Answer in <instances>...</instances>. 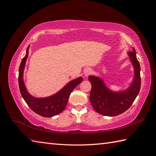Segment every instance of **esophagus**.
Here are the masks:
<instances>
[{"instance_id": "esophagus-1", "label": "esophagus", "mask_w": 156, "mask_h": 156, "mask_svg": "<svg viewBox=\"0 0 156 156\" xmlns=\"http://www.w3.org/2000/svg\"><path fill=\"white\" fill-rule=\"evenodd\" d=\"M91 72H92V70L90 68H86L84 69V75L86 77H88V75L91 73Z\"/></svg>"}]
</instances>
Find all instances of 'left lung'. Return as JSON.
Here are the masks:
<instances>
[{
	"instance_id": "obj_1",
	"label": "left lung",
	"mask_w": 156,
	"mask_h": 156,
	"mask_svg": "<svg viewBox=\"0 0 156 156\" xmlns=\"http://www.w3.org/2000/svg\"><path fill=\"white\" fill-rule=\"evenodd\" d=\"M127 55L133 67L134 76L126 89L113 91L106 85L102 78L96 75L88 77L92 84L90 101L99 114L107 116L119 115L128 109L138 96L140 88V67L134 48L133 51L127 53Z\"/></svg>"
}]
</instances>
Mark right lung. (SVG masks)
Returning a JSON list of instances; mask_svg holds the SVG:
<instances>
[{
	"instance_id": "1",
	"label": "right lung",
	"mask_w": 156,
	"mask_h": 156,
	"mask_svg": "<svg viewBox=\"0 0 156 156\" xmlns=\"http://www.w3.org/2000/svg\"><path fill=\"white\" fill-rule=\"evenodd\" d=\"M30 45L28 46L25 57L22 59L19 68V87L21 94L31 109L44 117H52L62 112L66 107L71 92L83 81V77H79L68 83L60 90L53 95L45 98H36L28 92L23 80V72L29 56Z\"/></svg>"
}]
</instances>
